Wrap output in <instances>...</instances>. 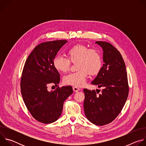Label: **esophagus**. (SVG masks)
<instances>
[{"label":"esophagus","mask_w":146,"mask_h":146,"mask_svg":"<svg viewBox=\"0 0 146 146\" xmlns=\"http://www.w3.org/2000/svg\"><path fill=\"white\" fill-rule=\"evenodd\" d=\"M73 90L74 92H77L79 91L80 90V88H77V87H73Z\"/></svg>","instance_id":"34e87169"}]
</instances>
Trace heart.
<instances>
[{
  "label": "heart",
  "instance_id": "obj_1",
  "mask_svg": "<svg viewBox=\"0 0 146 146\" xmlns=\"http://www.w3.org/2000/svg\"><path fill=\"white\" fill-rule=\"evenodd\" d=\"M67 58L60 55L55 56L53 60L54 68L59 72L65 73L69 70L70 62H77L78 71L65 76L63 82L66 85L80 87L84 86L88 73L97 74L102 66V59L98 51L89 48L82 44H77L66 51Z\"/></svg>",
  "mask_w": 146,
  "mask_h": 146
}]
</instances>
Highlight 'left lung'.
<instances>
[{
  "instance_id": "1",
  "label": "left lung",
  "mask_w": 146,
  "mask_h": 146,
  "mask_svg": "<svg viewBox=\"0 0 146 146\" xmlns=\"http://www.w3.org/2000/svg\"><path fill=\"white\" fill-rule=\"evenodd\" d=\"M103 50V66L91 84L102 87L96 96L95 90L84 89V113L87 119L96 125L112 122L119 114L129 93L126 67L120 52L105 41L95 42Z\"/></svg>"
}]
</instances>
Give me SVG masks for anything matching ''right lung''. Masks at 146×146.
<instances>
[{
    "label": "right lung",
    "instance_id": "add662e5",
    "mask_svg": "<svg viewBox=\"0 0 146 146\" xmlns=\"http://www.w3.org/2000/svg\"><path fill=\"white\" fill-rule=\"evenodd\" d=\"M67 40H55L36 46L28 57L21 80V91L25 105L37 121L44 123L56 121L60 116L65 100L73 94L71 86L48 91L50 84L57 86L60 74L53 60Z\"/></svg>",
    "mask_w": 146,
    "mask_h": 146
}]
</instances>
